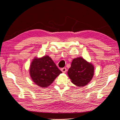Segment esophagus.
Here are the masks:
<instances>
[{
	"label": "esophagus",
	"instance_id": "1",
	"mask_svg": "<svg viewBox=\"0 0 120 120\" xmlns=\"http://www.w3.org/2000/svg\"><path fill=\"white\" fill-rule=\"evenodd\" d=\"M61 71L63 72V73H65L67 71V68H62L61 69Z\"/></svg>",
	"mask_w": 120,
	"mask_h": 120
}]
</instances>
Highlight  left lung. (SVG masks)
<instances>
[{"mask_svg": "<svg viewBox=\"0 0 120 120\" xmlns=\"http://www.w3.org/2000/svg\"><path fill=\"white\" fill-rule=\"evenodd\" d=\"M94 70V66L91 63L80 57L72 60L68 74L73 84L78 86H83L92 79Z\"/></svg>", "mask_w": 120, "mask_h": 120, "instance_id": "8db88e82", "label": "left lung"}]
</instances>
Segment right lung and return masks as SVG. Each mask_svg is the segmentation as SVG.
Returning a JSON list of instances; mask_svg holds the SVG:
<instances>
[{
    "label": "right lung",
    "instance_id": "right-lung-1",
    "mask_svg": "<svg viewBox=\"0 0 120 120\" xmlns=\"http://www.w3.org/2000/svg\"><path fill=\"white\" fill-rule=\"evenodd\" d=\"M62 72L48 55L35 57L31 63L30 76L34 82L42 87H46L53 82Z\"/></svg>",
    "mask_w": 120,
    "mask_h": 120
}]
</instances>
